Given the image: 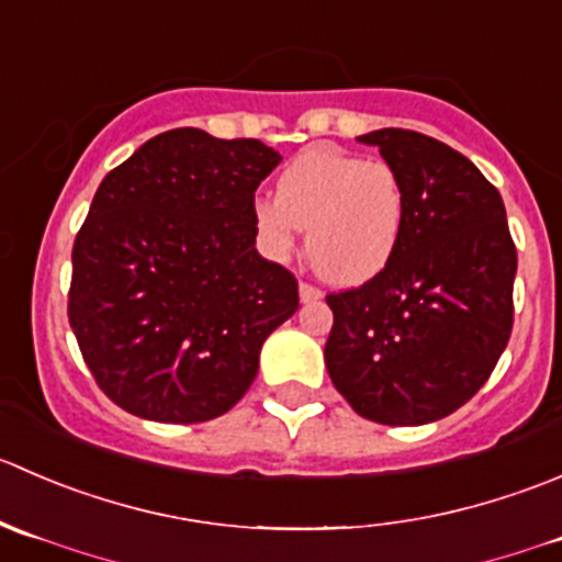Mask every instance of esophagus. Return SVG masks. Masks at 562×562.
I'll use <instances>...</instances> for the list:
<instances>
[{
	"instance_id": "1",
	"label": "esophagus",
	"mask_w": 562,
	"mask_h": 562,
	"mask_svg": "<svg viewBox=\"0 0 562 562\" xmlns=\"http://www.w3.org/2000/svg\"><path fill=\"white\" fill-rule=\"evenodd\" d=\"M319 297H322V289L319 286H314V283L300 281V300H303V303H314V300H319Z\"/></svg>"
}]
</instances>
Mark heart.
Listing matches in <instances>:
<instances>
[{
    "label": "heart",
    "mask_w": 562,
    "mask_h": 562,
    "mask_svg": "<svg viewBox=\"0 0 562 562\" xmlns=\"http://www.w3.org/2000/svg\"><path fill=\"white\" fill-rule=\"evenodd\" d=\"M407 218L404 180L387 160L360 158L316 144L289 160L276 199L254 204V226L265 254L292 257L308 229V262L338 286L371 281L396 254Z\"/></svg>",
    "instance_id": "obj_1"
}]
</instances>
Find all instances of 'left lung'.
Returning a JSON list of instances; mask_svg holds the SVG:
<instances>
[{
	"label": "left lung",
	"instance_id": "obj_1",
	"mask_svg": "<svg viewBox=\"0 0 562 562\" xmlns=\"http://www.w3.org/2000/svg\"><path fill=\"white\" fill-rule=\"evenodd\" d=\"M360 142L402 175L407 218L380 276L327 294V374L374 424H431L481 391L508 344L516 246L497 188L462 153L404 127Z\"/></svg>",
	"mask_w": 562,
	"mask_h": 562
}]
</instances>
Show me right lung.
Returning <instances> with one entry per match:
<instances>
[{
    "mask_svg": "<svg viewBox=\"0 0 562 562\" xmlns=\"http://www.w3.org/2000/svg\"><path fill=\"white\" fill-rule=\"evenodd\" d=\"M257 138L177 127L100 182L74 243L68 319L100 391L138 418L204 424L251 387L297 279L254 248Z\"/></svg>",
    "mask_w": 562,
    "mask_h": 562,
    "instance_id": "right-lung-1",
    "label": "right lung"
}]
</instances>
